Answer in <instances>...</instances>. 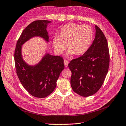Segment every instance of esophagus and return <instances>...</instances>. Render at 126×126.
Returning a JSON list of instances; mask_svg holds the SVG:
<instances>
[{
	"instance_id": "1",
	"label": "esophagus",
	"mask_w": 126,
	"mask_h": 126,
	"mask_svg": "<svg viewBox=\"0 0 126 126\" xmlns=\"http://www.w3.org/2000/svg\"><path fill=\"white\" fill-rule=\"evenodd\" d=\"M64 65H65V67H67L68 66V64H69V61L66 60H64Z\"/></svg>"
}]
</instances>
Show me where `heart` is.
<instances>
[{
  "label": "heart",
  "mask_w": 126,
  "mask_h": 126,
  "mask_svg": "<svg viewBox=\"0 0 126 126\" xmlns=\"http://www.w3.org/2000/svg\"><path fill=\"white\" fill-rule=\"evenodd\" d=\"M93 33L89 25L69 24L63 26L60 32L59 36L53 39V45L55 52L61 54L67 47V56L75 54L76 55L83 54L90 46Z\"/></svg>",
  "instance_id": "1"
}]
</instances>
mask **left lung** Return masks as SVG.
Returning a JSON list of instances; mask_svg holds the SVG:
<instances>
[{"mask_svg":"<svg viewBox=\"0 0 126 126\" xmlns=\"http://www.w3.org/2000/svg\"><path fill=\"white\" fill-rule=\"evenodd\" d=\"M92 45L83 55L71 61V85L82 96L94 94L101 87L109 66V51L107 39L96 25Z\"/></svg>","mask_w":126,"mask_h":126,"instance_id":"1","label":"left lung"}]
</instances>
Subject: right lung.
I'll return each mask as SVG.
<instances>
[{
  "mask_svg": "<svg viewBox=\"0 0 126 126\" xmlns=\"http://www.w3.org/2000/svg\"><path fill=\"white\" fill-rule=\"evenodd\" d=\"M50 23L39 20L28 25L17 42L14 54L16 73L21 84L30 94L39 98H45L54 90L57 79L64 69L63 59L46 53L37 64L31 65L23 59L21 49L25 42L34 37H40L48 43L46 28Z\"/></svg>",
  "mask_w": 126,
  "mask_h": 126,
  "instance_id": "1",
  "label": "right lung"
}]
</instances>
